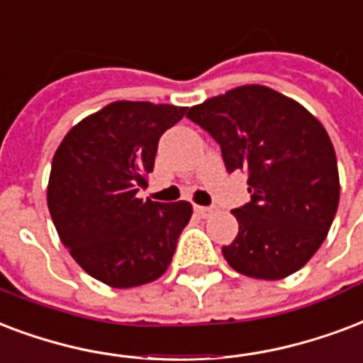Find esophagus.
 <instances>
[{
    "label": "esophagus",
    "instance_id": "esophagus-1",
    "mask_svg": "<svg viewBox=\"0 0 363 363\" xmlns=\"http://www.w3.org/2000/svg\"><path fill=\"white\" fill-rule=\"evenodd\" d=\"M194 211L198 213V215H200L201 218H207V217H211V215H213V211H215V209H213V207L196 206V207H194Z\"/></svg>",
    "mask_w": 363,
    "mask_h": 363
}]
</instances>
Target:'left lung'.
<instances>
[{
	"instance_id": "8db88e82",
	"label": "left lung",
	"mask_w": 363,
	"mask_h": 363,
	"mask_svg": "<svg viewBox=\"0 0 363 363\" xmlns=\"http://www.w3.org/2000/svg\"><path fill=\"white\" fill-rule=\"evenodd\" d=\"M186 118L220 146L228 173L247 175L251 200L232 211L238 236L223 247L236 272L280 280L328 236L339 206V171L323 125L298 102L243 85L192 106Z\"/></svg>"
}]
</instances>
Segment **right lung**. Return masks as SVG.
<instances>
[{"instance_id":"right-lung-1","label":"right lung","mask_w":363,"mask_h":363,"mask_svg":"<svg viewBox=\"0 0 363 363\" xmlns=\"http://www.w3.org/2000/svg\"><path fill=\"white\" fill-rule=\"evenodd\" d=\"M186 108L120 101L72 127L55 152L47 206L74 261L106 286L157 280L188 225V201L137 198L157 143Z\"/></svg>"}]
</instances>
